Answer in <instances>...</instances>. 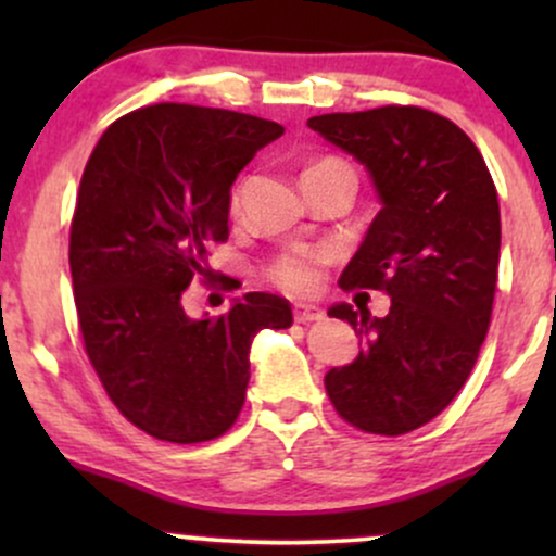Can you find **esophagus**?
Returning a JSON list of instances; mask_svg holds the SVG:
<instances>
[{"instance_id":"esophagus-1","label":"esophagus","mask_w":556,"mask_h":556,"mask_svg":"<svg viewBox=\"0 0 556 556\" xmlns=\"http://www.w3.org/2000/svg\"><path fill=\"white\" fill-rule=\"evenodd\" d=\"M292 314H295V321L298 324H311V321H318L321 318V308H316V305H308V303H295V308H292Z\"/></svg>"}]
</instances>
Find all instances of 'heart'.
Here are the masks:
<instances>
[{
  "instance_id": "b5f03b06",
  "label": "heart",
  "mask_w": 556,
  "mask_h": 556,
  "mask_svg": "<svg viewBox=\"0 0 556 556\" xmlns=\"http://www.w3.org/2000/svg\"><path fill=\"white\" fill-rule=\"evenodd\" d=\"M327 162H334V159H327ZM318 261L321 258L316 253H290L271 266L269 277L282 290L311 292L318 285Z\"/></svg>"
}]
</instances>
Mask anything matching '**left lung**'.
I'll return each instance as SVG.
<instances>
[{"mask_svg":"<svg viewBox=\"0 0 556 556\" xmlns=\"http://www.w3.org/2000/svg\"><path fill=\"white\" fill-rule=\"evenodd\" d=\"M308 127L358 159L381 201L340 287L392 298L384 318L331 305L366 350L324 387L350 426L400 437L457 397L486 340L502 245L494 180L473 140L420 106L321 114Z\"/></svg>","mask_w":556,"mask_h":556,"instance_id":"obj_1","label":"left lung"}]
</instances>
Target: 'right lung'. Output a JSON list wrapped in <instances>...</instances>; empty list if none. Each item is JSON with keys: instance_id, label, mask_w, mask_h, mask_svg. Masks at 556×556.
Wrapping results in <instances>:
<instances>
[{"instance_id": "add662e5", "label": "right lung", "mask_w": 556, "mask_h": 556, "mask_svg": "<svg viewBox=\"0 0 556 556\" xmlns=\"http://www.w3.org/2000/svg\"><path fill=\"white\" fill-rule=\"evenodd\" d=\"M282 132L253 114L154 104L106 127L83 172L70 227L83 344L117 410L162 442L222 437L245 402L253 337L292 324L269 292L219 318L182 308L229 235L235 177Z\"/></svg>"}]
</instances>
